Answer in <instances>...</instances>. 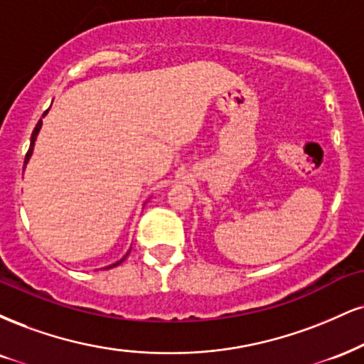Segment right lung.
<instances>
[{
    "label": "right lung",
    "mask_w": 364,
    "mask_h": 364,
    "mask_svg": "<svg viewBox=\"0 0 364 364\" xmlns=\"http://www.w3.org/2000/svg\"><path fill=\"white\" fill-rule=\"evenodd\" d=\"M46 115H47V112L43 113L42 117H46ZM41 127H42V118H41V120H38V124L35 125V129H33V132H32V137H30V147H28V152H27V156H25V166H27L28 159H30V156H32V152H33V146H35V140H37V135H38V130H41ZM25 166H23V169H25ZM127 256H129V252H127L125 256L122 257L120 261H117L115 264H110V266H107V268H113V266H118V264H120L122 261H125V257H127Z\"/></svg>",
    "instance_id": "add662e5"
}]
</instances>
